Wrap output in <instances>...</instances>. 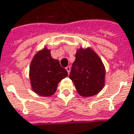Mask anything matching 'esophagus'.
<instances>
[{
	"instance_id": "esophagus-1",
	"label": "esophagus",
	"mask_w": 134,
	"mask_h": 134,
	"mask_svg": "<svg viewBox=\"0 0 134 134\" xmlns=\"http://www.w3.org/2000/svg\"><path fill=\"white\" fill-rule=\"evenodd\" d=\"M65 69H66V71H68V74H70V71H71V67L70 66H67L66 68H65Z\"/></svg>"
}]
</instances>
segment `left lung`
<instances>
[{"mask_svg":"<svg viewBox=\"0 0 134 134\" xmlns=\"http://www.w3.org/2000/svg\"><path fill=\"white\" fill-rule=\"evenodd\" d=\"M75 57L69 78L78 94L83 97L98 94L105 83V69L102 60L90 47L78 48Z\"/></svg>","mask_w":134,"mask_h":134,"instance_id":"8db88e82","label":"left lung"}]
</instances>
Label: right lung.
Returning <instances> with one entry per match:
<instances>
[{
  "label": "right lung",
  "instance_id": "add662e5",
  "mask_svg": "<svg viewBox=\"0 0 134 134\" xmlns=\"http://www.w3.org/2000/svg\"><path fill=\"white\" fill-rule=\"evenodd\" d=\"M68 76L60 62L53 59L51 51L44 47L33 57L29 67L32 91L41 97H50L56 92L58 83Z\"/></svg>",
  "mask_w": 134,
  "mask_h": 134
}]
</instances>
